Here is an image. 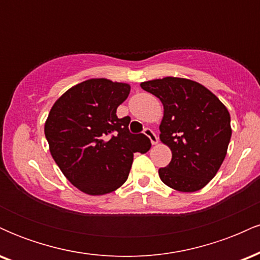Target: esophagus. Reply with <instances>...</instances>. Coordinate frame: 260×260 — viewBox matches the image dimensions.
<instances>
[{
  "label": "esophagus",
  "mask_w": 260,
  "mask_h": 260,
  "mask_svg": "<svg viewBox=\"0 0 260 260\" xmlns=\"http://www.w3.org/2000/svg\"><path fill=\"white\" fill-rule=\"evenodd\" d=\"M144 134L148 137L149 139H150L151 144H157V137L151 128H148V127L144 128Z\"/></svg>",
  "instance_id": "1"
}]
</instances>
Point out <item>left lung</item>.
<instances>
[{
	"label": "left lung",
	"mask_w": 260,
	"mask_h": 260,
	"mask_svg": "<svg viewBox=\"0 0 260 260\" xmlns=\"http://www.w3.org/2000/svg\"><path fill=\"white\" fill-rule=\"evenodd\" d=\"M164 105L160 139L172 159L159 169L161 181L180 192H196L219 171L231 139V118L209 89L186 78L166 77L140 84Z\"/></svg>",
	"instance_id": "8db88e82"
}]
</instances>
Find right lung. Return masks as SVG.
<instances>
[{"label": "right lung", "mask_w": 260, "mask_h": 260, "mask_svg": "<svg viewBox=\"0 0 260 260\" xmlns=\"http://www.w3.org/2000/svg\"><path fill=\"white\" fill-rule=\"evenodd\" d=\"M131 86L105 78L72 86L53 104L45 137L53 160L67 180L90 196H103L126 182L134 153H147L150 140L128 129L131 118H118L117 107Z\"/></svg>", "instance_id": "right-lung-1"}]
</instances>
